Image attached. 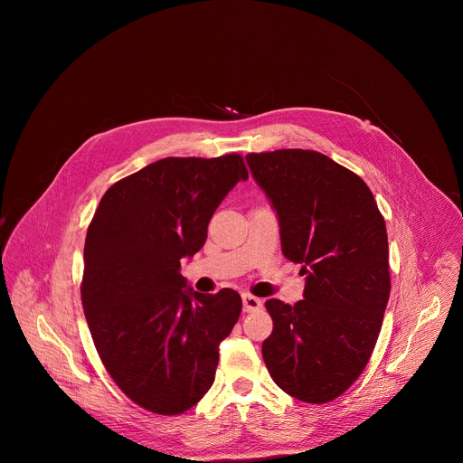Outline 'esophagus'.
Here are the masks:
<instances>
[{
	"instance_id": "34e87169",
	"label": "esophagus",
	"mask_w": 463,
	"mask_h": 463,
	"mask_svg": "<svg viewBox=\"0 0 463 463\" xmlns=\"http://www.w3.org/2000/svg\"><path fill=\"white\" fill-rule=\"evenodd\" d=\"M241 300H243V311H247V313L261 309V300L256 298V297H252V295H249V293H245V295L241 297Z\"/></svg>"
}]
</instances>
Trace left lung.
Returning a JSON list of instances; mask_svg holds the SVG:
<instances>
[{
	"instance_id": "1",
	"label": "left lung",
	"mask_w": 463,
	"mask_h": 463,
	"mask_svg": "<svg viewBox=\"0 0 463 463\" xmlns=\"http://www.w3.org/2000/svg\"><path fill=\"white\" fill-rule=\"evenodd\" d=\"M280 225L282 252L300 263L304 298L266 302L273 334L261 355L298 402L327 403L361 375L390 295L384 220L366 183L313 150L245 156Z\"/></svg>"
}]
</instances>
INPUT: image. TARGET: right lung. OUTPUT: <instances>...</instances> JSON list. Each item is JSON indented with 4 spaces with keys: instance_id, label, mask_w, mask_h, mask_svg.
<instances>
[{
    "instance_id": "right-lung-1",
    "label": "right lung",
    "mask_w": 463,
    "mask_h": 463,
    "mask_svg": "<svg viewBox=\"0 0 463 463\" xmlns=\"http://www.w3.org/2000/svg\"><path fill=\"white\" fill-rule=\"evenodd\" d=\"M247 177L238 154L166 157L111 184L88 227L80 295L95 348L150 412L183 414L214 383L241 298L194 291L181 258L203 247L213 214Z\"/></svg>"
}]
</instances>
